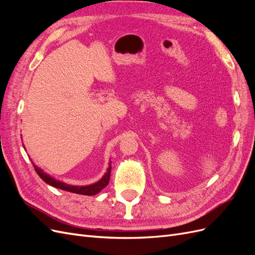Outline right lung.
Returning <instances> with one entry per match:
<instances>
[{
	"instance_id": "1",
	"label": "right lung",
	"mask_w": 255,
	"mask_h": 255,
	"mask_svg": "<svg viewBox=\"0 0 255 255\" xmlns=\"http://www.w3.org/2000/svg\"><path fill=\"white\" fill-rule=\"evenodd\" d=\"M33 166L35 168L36 172L38 173V175H39L45 183H48V184L52 185V186L59 188V189H64V190H67V191L75 192V194L86 195V196L97 195L98 192L101 191L106 186V185L109 184L110 176H111V169H112V166L110 165L109 169H107L106 174L103 176V179L101 181H99L96 184L89 185V186H71V185H67V184L60 182V181H56L55 179H53V177H51L47 173H44L41 170V169H39L37 166H35V165H33Z\"/></svg>"
}]
</instances>
